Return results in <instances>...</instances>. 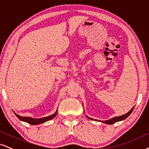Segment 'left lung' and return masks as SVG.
<instances>
[{"mask_svg":"<svg viewBox=\"0 0 149 149\" xmlns=\"http://www.w3.org/2000/svg\"><path fill=\"white\" fill-rule=\"evenodd\" d=\"M134 107H135V106H134L130 110L129 112H128V113L123 114V115H121V116H116V117H114L112 118V119H110L109 120H106V121H100V120H96V119H92V118H90L88 116L86 115V116H87V118H88L89 119H91V120H94V121H101V122L102 123H106V124H113V123H116V122H118V121H123V120L126 119L128 116L130 115V114H131V112H132V110H133Z\"/></svg>","mask_w":149,"mask_h":149,"instance_id":"obj_1","label":"left lung"}]
</instances>
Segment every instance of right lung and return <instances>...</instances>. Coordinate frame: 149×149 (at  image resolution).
Returning <instances> with one entry per match:
<instances>
[{
  "mask_svg": "<svg viewBox=\"0 0 149 149\" xmlns=\"http://www.w3.org/2000/svg\"><path fill=\"white\" fill-rule=\"evenodd\" d=\"M14 113L15 114V115L17 116L18 119H20L21 121H25V122L30 123V124H31V125H37V124H40V123H45V122H46V121H49V120L53 119V118H54L55 116L57 115V110H56V112H55L54 114H52V115L46 116V117L39 118V119H34V118H32V117L21 116L18 115V114H16L14 112Z\"/></svg>",
  "mask_w": 149,
  "mask_h": 149,
  "instance_id": "obj_1",
  "label": "right lung"
}]
</instances>
